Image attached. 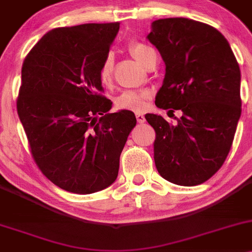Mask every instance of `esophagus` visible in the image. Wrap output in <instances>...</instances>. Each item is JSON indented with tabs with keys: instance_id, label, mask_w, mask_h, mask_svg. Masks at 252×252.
<instances>
[{
	"instance_id": "1",
	"label": "esophagus",
	"mask_w": 252,
	"mask_h": 252,
	"mask_svg": "<svg viewBox=\"0 0 252 252\" xmlns=\"http://www.w3.org/2000/svg\"><path fill=\"white\" fill-rule=\"evenodd\" d=\"M136 118H137V121H138V123H139V124H143V123H144V121H145L144 115L140 114V113H137Z\"/></svg>"
}]
</instances>
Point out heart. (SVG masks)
Segmentation results:
<instances>
[{
	"mask_svg": "<svg viewBox=\"0 0 252 252\" xmlns=\"http://www.w3.org/2000/svg\"><path fill=\"white\" fill-rule=\"evenodd\" d=\"M129 53L133 55V58L145 66L147 61L151 55H154L155 50L144 43L132 42L128 45ZM113 74V56L108 55L102 62L98 71V77L102 84H108L112 79ZM149 99V94L145 91H126L118 97L116 99V107L119 109H127L132 112H143L147 107V102Z\"/></svg>",
	"mask_w": 252,
	"mask_h": 252,
	"instance_id": "heart-1",
	"label": "heart"
}]
</instances>
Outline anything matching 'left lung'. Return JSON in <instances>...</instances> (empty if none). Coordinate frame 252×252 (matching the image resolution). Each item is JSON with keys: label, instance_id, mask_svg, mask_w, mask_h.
Instances as JSON below:
<instances>
[{"label": "left lung", "instance_id": "left-lung-1", "mask_svg": "<svg viewBox=\"0 0 252 252\" xmlns=\"http://www.w3.org/2000/svg\"><path fill=\"white\" fill-rule=\"evenodd\" d=\"M147 38L166 64L155 104L183 112L175 125L145 115L156 132V168L173 184L199 185L221 168L233 143L242 113L239 64L218 30L191 19L155 20Z\"/></svg>", "mask_w": 252, "mask_h": 252}]
</instances>
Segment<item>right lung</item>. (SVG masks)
Wrapping results in <instances>:
<instances>
[{
	"label": "right lung",
	"instance_id": "add662e5",
	"mask_svg": "<svg viewBox=\"0 0 252 252\" xmlns=\"http://www.w3.org/2000/svg\"><path fill=\"white\" fill-rule=\"evenodd\" d=\"M119 28L108 23L50 30L21 68L17 109L32 156L51 183L73 193H94L114 183L137 124L131 110L108 113L112 102L102 94L98 77Z\"/></svg>",
	"mask_w": 252,
	"mask_h": 252
}]
</instances>
